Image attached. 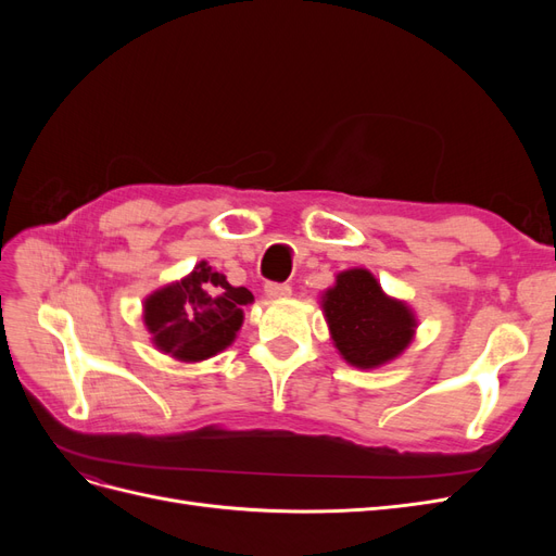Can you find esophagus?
Listing matches in <instances>:
<instances>
[{
	"mask_svg": "<svg viewBox=\"0 0 556 556\" xmlns=\"http://www.w3.org/2000/svg\"><path fill=\"white\" fill-rule=\"evenodd\" d=\"M264 294H266V299L280 301V299H288L292 294V288H290V285H285V282H268L264 288Z\"/></svg>",
	"mask_w": 556,
	"mask_h": 556,
	"instance_id": "esophagus-1",
	"label": "esophagus"
}]
</instances>
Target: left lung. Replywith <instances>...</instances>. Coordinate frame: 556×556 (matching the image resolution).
Returning <instances> with one entry per match:
<instances>
[{"label":"left lung","instance_id":"left-lung-1","mask_svg":"<svg viewBox=\"0 0 556 556\" xmlns=\"http://www.w3.org/2000/svg\"><path fill=\"white\" fill-rule=\"evenodd\" d=\"M333 348L362 371L401 357L417 331L415 311L390 296L368 268L355 266L336 274V282L319 296Z\"/></svg>","mask_w":556,"mask_h":556}]
</instances>
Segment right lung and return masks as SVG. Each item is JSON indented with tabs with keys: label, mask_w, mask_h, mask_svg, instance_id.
<instances>
[{
	"label": "right lung",
	"mask_w": 556,
	"mask_h": 556,
	"mask_svg": "<svg viewBox=\"0 0 556 556\" xmlns=\"http://www.w3.org/2000/svg\"><path fill=\"white\" fill-rule=\"evenodd\" d=\"M255 296L233 288L208 262L143 299V325L153 345L178 362H204L229 348Z\"/></svg>",
	"instance_id": "add662e5"
}]
</instances>
